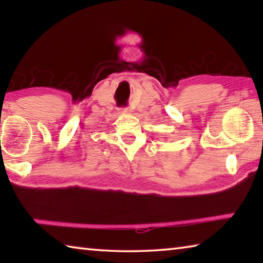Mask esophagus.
<instances>
[{
    "mask_svg": "<svg viewBox=\"0 0 263 263\" xmlns=\"http://www.w3.org/2000/svg\"><path fill=\"white\" fill-rule=\"evenodd\" d=\"M121 114H124V115H126V114H131V109H128V108H123V109H121Z\"/></svg>",
    "mask_w": 263,
    "mask_h": 263,
    "instance_id": "1",
    "label": "esophagus"
}]
</instances>
